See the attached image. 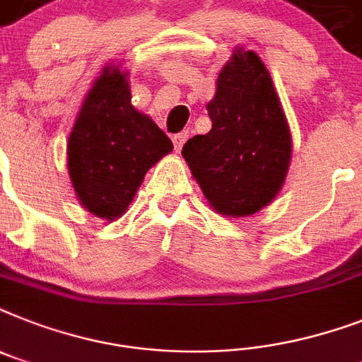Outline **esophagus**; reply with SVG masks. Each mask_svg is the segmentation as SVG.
I'll return each mask as SVG.
<instances>
[{
    "mask_svg": "<svg viewBox=\"0 0 362 362\" xmlns=\"http://www.w3.org/2000/svg\"><path fill=\"white\" fill-rule=\"evenodd\" d=\"M186 141H187V132H180V134L173 135V145H175V151L180 152Z\"/></svg>",
    "mask_w": 362,
    "mask_h": 362,
    "instance_id": "obj_1",
    "label": "esophagus"
}]
</instances>
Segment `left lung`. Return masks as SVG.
Returning <instances> with one entry per match:
<instances>
[{
    "label": "left lung",
    "mask_w": 362,
    "mask_h": 362,
    "mask_svg": "<svg viewBox=\"0 0 362 362\" xmlns=\"http://www.w3.org/2000/svg\"><path fill=\"white\" fill-rule=\"evenodd\" d=\"M206 110L211 130L191 137L182 156L219 214L251 216L283 187L292 154L286 117L255 52L232 54Z\"/></svg>",
    "instance_id": "left-lung-1"
}]
</instances>
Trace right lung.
Returning a JSON list of instances; mask_svg holds the SVG:
<instances>
[{
  "label": "right lung",
  "instance_id": "obj_1",
  "mask_svg": "<svg viewBox=\"0 0 362 362\" xmlns=\"http://www.w3.org/2000/svg\"><path fill=\"white\" fill-rule=\"evenodd\" d=\"M171 151V139L134 110L126 76L105 69L69 137V173L79 202L102 219H117L146 171Z\"/></svg>",
  "mask_w": 362,
  "mask_h": 362
}]
</instances>
